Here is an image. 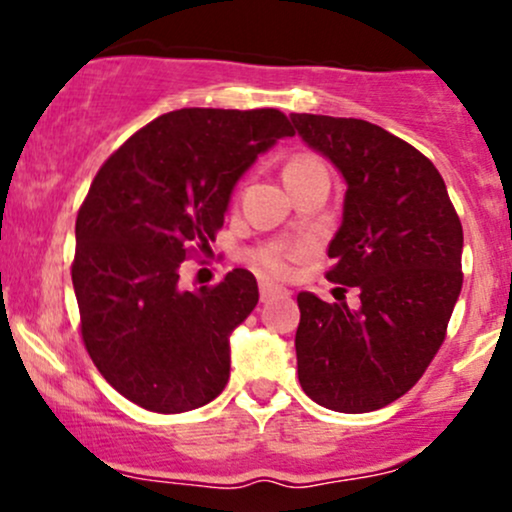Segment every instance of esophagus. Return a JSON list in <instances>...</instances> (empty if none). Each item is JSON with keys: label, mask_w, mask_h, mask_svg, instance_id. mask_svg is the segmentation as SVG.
Wrapping results in <instances>:
<instances>
[{"label": "esophagus", "mask_w": 512, "mask_h": 512, "mask_svg": "<svg viewBox=\"0 0 512 512\" xmlns=\"http://www.w3.org/2000/svg\"><path fill=\"white\" fill-rule=\"evenodd\" d=\"M284 289H279V286L276 284H272V281H260V298H262V303L264 301H269V298H274V296H284Z\"/></svg>", "instance_id": "esophagus-1"}]
</instances>
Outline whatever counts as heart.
<instances>
[{
	"instance_id": "1",
	"label": "heart",
	"mask_w": 512,
	"mask_h": 512,
	"mask_svg": "<svg viewBox=\"0 0 512 512\" xmlns=\"http://www.w3.org/2000/svg\"><path fill=\"white\" fill-rule=\"evenodd\" d=\"M320 166V161H315L313 156H296L291 158L289 166H286L284 175H291V173H301V170H310V168H317ZM286 260H289V252L281 250V248H274V250H264L260 255V264L262 267L272 269L276 274H284L286 272Z\"/></svg>"
}]
</instances>
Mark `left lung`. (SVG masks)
Returning <instances> with one entry per match:
<instances>
[{
	"instance_id": "obj_1",
	"label": "left lung",
	"mask_w": 512,
	"mask_h": 512,
	"mask_svg": "<svg viewBox=\"0 0 512 512\" xmlns=\"http://www.w3.org/2000/svg\"><path fill=\"white\" fill-rule=\"evenodd\" d=\"M298 137L342 173V226L327 279L358 308L298 293V380L320 407L383 409L419 383L462 289V223L428 158L354 117L291 115ZM346 291V289H339Z\"/></svg>"
}]
</instances>
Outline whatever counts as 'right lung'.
I'll use <instances>...</instances> for the list:
<instances>
[{
  "mask_svg": "<svg viewBox=\"0 0 512 512\" xmlns=\"http://www.w3.org/2000/svg\"><path fill=\"white\" fill-rule=\"evenodd\" d=\"M293 129L284 113L182 108L115 151L76 216L72 281L86 351L139 407H204L231 375V334L260 301L248 269L180 289L192 245L209 248L257 156Z\"/></svg>",
  "mask_w": 512,
  "mask_h": 512,
  "instance_id": "obj_1",
  "label": "right lung"
}]
</instances>
